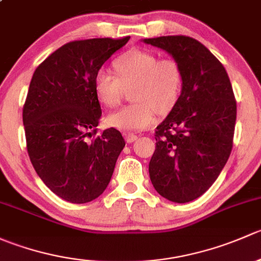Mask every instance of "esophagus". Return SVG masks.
Here are the masks:
<instances>
[{
    "label": "esophagus",
    "mask_w": 261,
    "mask_h": 261,
    "mask_svg": "<svg viewBox=\"0 0 261 261\" xmlns=\"http://www.w3.org/2000/svg\"><path fill=\"white\" fill-rule=\"evenodd\" d=\"M125 139H126V143L131 144V143H134V141H135L136 139H138V136H136L135 134H126Z\"/></svg>",
    "instance_id": "obj_1"
}]
</instances>
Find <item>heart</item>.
Here are the masks:
<instances>
[{"mask_svg":"<svg viewBox=\"0 0 261 261\" xmlns=\"http://www.w3.org/2000/svg\"><path fill=\"white\" fill-rule=\"evenodd\" d=\"M116 75L99 69L94 75L93 89L102 105L114 107L121 101L123 88H130L133 103L114 111L107 117L110 126L122 131L149 127L156 120V111L167 115L180 96L183 72L172 58L158 59L147 50H131L114 62Z\"/></svg>","mask_w":261,"mask_h":261,"instance_id":"1","label":"heart"}]
</instances>
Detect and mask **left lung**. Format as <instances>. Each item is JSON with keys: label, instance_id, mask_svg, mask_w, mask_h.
Listing matches in <instances>:
<instances>
[{"label": "left lung", "instance_id": "obj_1", "mask_svg": "<svg viewBox=\"0 0 261 261\" xmlns=\"http://www.w3.org/2000/svg\"><path fill=\"white\" fill-rule=\"evenodd\" d=\"M144 43L179 63L178 102L155 131L149 163L155 191L175 203L201 197L215 183L232 149L236 101L226 69L203 44L189 36H160Z\"/></svg>", "mask_w": 261, "mask_h": 261}]
</instances>
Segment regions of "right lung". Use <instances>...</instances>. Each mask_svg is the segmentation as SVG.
<instances>
[{
	"mask_svg": "<svg viewBox=\"0 0 261 261\" xmlns=\"http://www.w3.org/2000/svg\"><path fill=\"white\" fill-rule=\"evenodd\" d=\"M128 39L65 44L31 78L22 111L29 156L50 191L72 203H87L103 193L125 146L114 127L88 138L97 133L102 115L94 75Z\"/></svg>",
	"mask_w": 261,
	"mask_h": 261,
	"instance_id": "right-lung-1",
	"label": "right lung"
}]
</instances>
